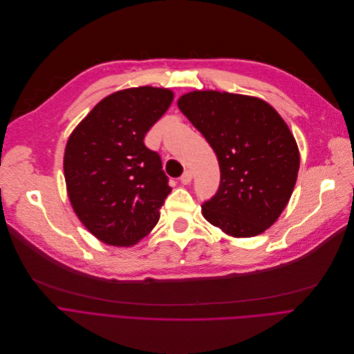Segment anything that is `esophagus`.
I'll return each mask as SVG.
<instances>
[{"instance_id":"34e87169","label":"esophagus","mask_w":354,"mask_h":354,"mask_svg":"<svg viewBox=\"0 0 354 354\" xmlns=\"http://www.w3.org/2000/svg\"><path fill=\"white\" fill-rule=\"evenodd\" d=\"M192 178H193V174H192V171L187 170V171L183 173V176L180 177V181H181V184H190Z\"/></svg>"}]
</instances>
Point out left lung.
Instances as JSON below:
<instances>
[{
  "mask_svg": "<svg viewBox=\"0 0 354 354\" xmlns=\"http://www.w3.org/2000/svg\"><path fill=\"white\" fill-rule=\"evenodd\" d=\"M217 156L221 184L201 206L213 226L233 238L271 227L288 205L299 170V151L288 125L254 96L194 91L177 102Z\"/></svg>",
  "mask_w": 354,
  "mask_h": 354,
  "instance_id": "1",
  "label": "left lung"
}]
</instances>
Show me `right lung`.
I'll use <instances>...</instances> for the list:
<instances>
[{"mask_svg": "<svg viewBox=\"0 0 354 354\" xmlns=\"http://www.w3.org/2000/svg\"><path fill=\"white\" fill-rule=\"evenodd\" d=\"M170 89L118 91L85 116L64 149V180L72 207L95 238L131 246L153 230L170 194L160 156L145 133L170 108Z\"/></svg>", "mask_w": 354, "mask_h": 354, "instance_id": "right-lung-1", "label": "right lung"}]
</instances>
